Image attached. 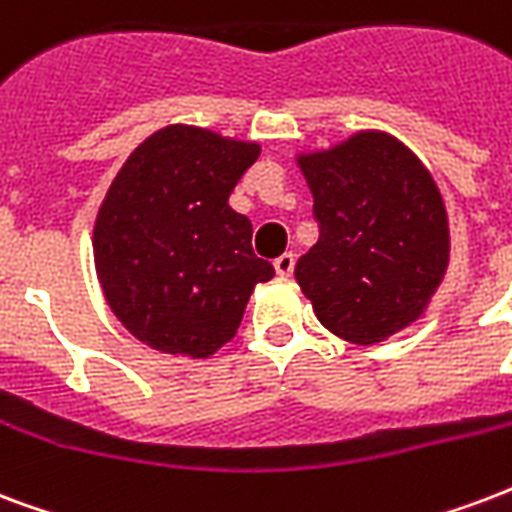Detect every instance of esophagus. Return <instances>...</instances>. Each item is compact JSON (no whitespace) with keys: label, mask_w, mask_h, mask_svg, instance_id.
<instances>
[{"label":"esophagus","mask_w":512,"mask_h":512,"mask_svg":"<svg viewBox=\"0 0 512 512\" xmlns=\"http://www.w3.org/2000/svg\"><path fill=\"white\" fill-rule=\"evenodd\" d=\"M294 264H297V256L294 253H283L275 259V272H278L280 278H291L294 275Z\"/></svg>","instance_id":"1"}]
</instances>
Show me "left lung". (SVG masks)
Listing matches in <instances>:
<instances>
[{
	"mask_svg": "<svg viewBox=\"0 0 512 512\" xmlns=\"http://www.w3.org/2000/svg\"><path fill=\"white\" fill-rule=\"evenodd\" d=\"M321 234L297 261V283L318 321L375 345L426 313L451 259L440 188L394 134L361 129L297 153Z\"/></svg>",
	"mask_w": 512,
	"mask_h": 512,
	"instance_id": "8db88e82",
	"label": "left lung"
}]
</instances>
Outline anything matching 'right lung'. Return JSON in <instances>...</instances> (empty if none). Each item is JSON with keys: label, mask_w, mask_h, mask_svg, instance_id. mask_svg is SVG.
<instances>
[{"label": "right lung", "mask_w": 512, "mask_h": 512, "mask_svg": "<svg viewBox=\"0 0 512 512\" xmlns=\"http://www.w3.org/2000/svg\"><path fill=\"white\" fill-rule=\"evenodd\" d=\"M261 145L169 124L129 153L94 221V267L115 318L153 351L210 359L275 275L229 194Z\"/></svg>", "instance_id": "obj_1"}]
</instances>
